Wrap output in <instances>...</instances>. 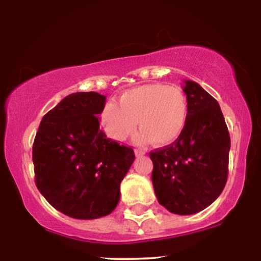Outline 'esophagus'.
Here are the masks:
<instances>
[{"label": "esophagus", "instance_id": "esophagus-1", "mask_svg": "<svg viewBox=\"0 0 261 261\" xmlns=\"http://www.w3.org/2000/svg\"><path fill=\"white\" fill-rule=\"evenodd\" d=\"M135 155L137 157H141V156H144L145 155V151L142 149H135Z\"/></svg>", "mask_w": 261, "mask_h": 261}]
</instances>
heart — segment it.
<instances>
[{"label": "heart", "mask_w": 261, "mask_h": 261, "mask_svg": "<svg viewBox=\"0 0 261 261\" xmlns=\"http://www.w3.org/2000/svg\"><path fill=\"white\" fill-rule=\"evenodd\" d=\"M188 116V99L179 87L145 84L124 91L118 104L105 102L99 120L108 137L116 142L129 138L138 122L142 130L136 142L168 145L182 135Z\"/></svg>", "instance_id": "obj_1"}]
</instances>
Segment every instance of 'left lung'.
<instances>
[{
    "label": "left lung",
    "instance_id": "8db88e82",
    "mask_svg": "<svg viewBox=\"0 0 261 261\" xmlns=\"http://www.w3.org/2000/svg\"><path fill=\"white\" fill-rule=\"evenodd\" d=\"M188 122L172 144L150 152L152 185L169 212L203 211L222 193L228 175L230 138L219 102L199 84L185 80Z\"/></svg>",
    "mask_w": 261,
    "mask_h": 261
}]
</instances>
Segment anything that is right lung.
I'll return each instance as SVG.
<instances>
[{
  "instance_id": "add662e5",
  "label": "right lung",
  "mask_w": 261,
  "mask_h": 261,
  "mask_svg": "<svg viewBox=\"0 0 261 261\" xmlns=\"http://www.w3.org/2000/svg\"><path fill=\"white\" fill-rule=\"evenodd\" d=\"M106 97L76 92L47 112L33 144L35 183L43 197L73 219L109 215L120 197L135 153L106 138L99 113Z\"/></svg>"
}]
</instances>
